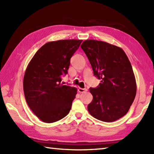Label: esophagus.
Returning <instances> with one entry per match:
<instances>
[{"label":"esophagus","instance_id":"obj_1","mask_svg":"<svg viewBox=\"0 0 154 154\" xmlns=\"http://www.w3.org/2000/svg\"><path fill=\"white\" fill-rule=\"evenodd\" d=\"M78 91H79V93H85V92H87V89H85H85H83V88H79V89H78Z\"/></svg>","mask_w":154,"mask_h":154}]
</instances>
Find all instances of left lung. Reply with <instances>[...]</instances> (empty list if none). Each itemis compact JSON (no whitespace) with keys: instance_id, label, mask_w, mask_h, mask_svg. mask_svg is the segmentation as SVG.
<instances>
[{"instance_id":"1","label":"left lung","mask_w":154,"mask_h":154,"mask_svg":"<svg viewBox=\"0 0 154 154\" xmlns=\"http://www.w3.org/2000/svg\"><path fill=\"white\" fill-rule=\"evenodd\" d=\"M81 48L86 54L94 75L101 80L90 88L93 99L88 105L91 116L103 122H113L129 110L136 94L131 63L122 48L94 40L84 41Z\"/></svg>"}]
</instances>
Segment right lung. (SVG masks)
Masks as SVG:
<instances>
[{
	"label": "right lung",
	"mask_w": 154,
	"mask_h": 154,
	"mask_svg": "<svg viewBox=\"0 0 154 154\" xmlns=\"http://www.w3.org/2000/svg\"><path fill=\"white\" fill-rule=\"evenodd\" d=\"M82 40L48 42L41 47L25 71L23 88L28 106L42 121L52 123L67 116L77 89L64 85L61 77L67 73L70 59Z\"/></svg>",
	"instance_id": "right-lung-1"
}]
</instances>
